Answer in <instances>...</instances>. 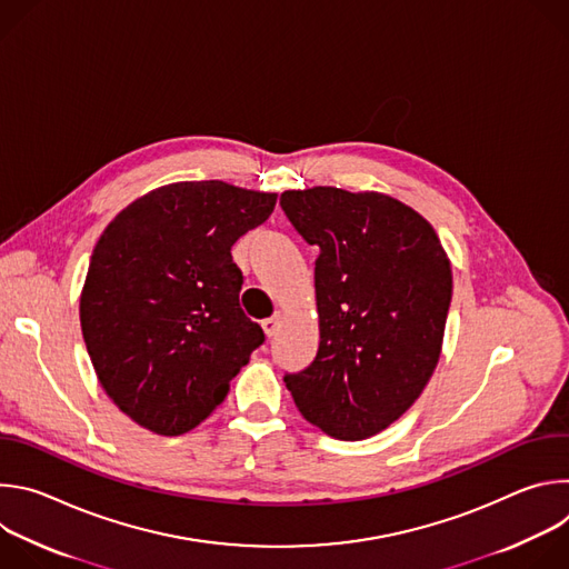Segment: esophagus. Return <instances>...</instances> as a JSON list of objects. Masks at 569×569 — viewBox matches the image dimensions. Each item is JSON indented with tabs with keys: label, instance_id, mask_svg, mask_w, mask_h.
Here are the masks:
<instances>
[{
	"label": "esophagus",
	"instance_id": "esophagus-1",
	"mask_svg": "<svg viewBox=\"0 0 569 569\" xmlns=\"http://www.w3.org/2000/svg\"><path fill=\"white\" fill-rule=\"evenodd\" d=\"M261 327H263V333H266L268 338H274L277 331H279V327H281V317H279V315L268 317V319L261 321Z\"/></svg>",
	"mask_w": 569,
	"mask_h": 569
}]
</instances>
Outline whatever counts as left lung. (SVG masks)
Returning a JSON list of instances; mask_svg holds the SVG:
<instances>
[{"label": "left lung", "mask_w": 569, "mask_h": 569, "mask_svg": "<svg viewBox=\"0 0 569 569\" xmlns=\"http://www.w3.org/2000/svg\"><path fill=\"white\" fill-rule=\"evenodd\" d=\"M281 209L319 248V349L286 387L321 432L369 439L412 408L439 362L450 261L432 224L382 193L315 187L281 193Z\"/></svg>", "instance_id": "1"}]
</instances>
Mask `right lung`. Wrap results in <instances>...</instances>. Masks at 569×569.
<instances>
[{
  "instance_id": "right-lung-1",
  "label": "right lung",
  "mask_w": 569,
  "mask_h": 569,
  "mask_svg": "<svg viewBox=\"0 0 569 569\" xmlns=\"http://www.w3.org/2000/svg\"><path fill=\"white\" fill-rule=\"evenodd\" d=\"M277 196L218 180L161 187L99 238L80 329L106 393L141 428L178 437L202 423L266 342L242 312L233 242Z\"/></svg>"
}]
</instances>
